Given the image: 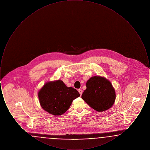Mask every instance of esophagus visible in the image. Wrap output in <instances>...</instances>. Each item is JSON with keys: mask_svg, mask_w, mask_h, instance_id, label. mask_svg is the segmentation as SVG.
Returning a JSON list of instances; mask_svg holds the SVG:
<instances>
[{"mask_svg": "<svg viewBox=\"0 0 150 150\" xmlns=\"http://www.w3.org/2000/svg\"><path fill=\"white\" fill-rule=\"evenodd\" d=\"M79 93H80V95L81 96L82 93H83V91L81 89H79L78 90Z\"/></svg>", "mask_w": 150, "mask_h": 150, "instance_id": "esophagus-1", "label": "esophagus"}]
</instances>
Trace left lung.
<instances>
[{
	"mask_svg": "<svg viewBox=\"0 0 150 150\" xmlns=\"http://www.w3.org/2000/svg\"><path fill=\"white\" fill-rule=\"evenodd\" d=\"M86 86L81 98L94 110L103 112L113 106L116 99L115 90L105 77L92 76L86 81Z\"/></svg>",
	"mask_w": 150,
	"mask_h": 150,
	"instance_id": "8db88e82",
	"label": "left lung"
}]
</instances>
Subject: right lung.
I'll use <instances>...</instances> for the list:
<instances>
[{
	"label": "right lung",
	"instance_id": "right-lung-1",
	"mask_svg": "<svg viewBox=\"0 0 150 150\" xmlns=\"http://www.w3.org/2000/svg\"><path fill=\"white\" fill-rule=\"evenodd\" d=\"M40 105L50 114H64L70 108L73 100L80 96L78 91L67 87L61 80L47 81L38 91Z\"/></svg>",
	"mask_w": 150,
	"mask_h": 150
}]
</instances>
